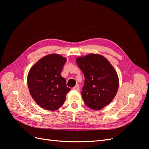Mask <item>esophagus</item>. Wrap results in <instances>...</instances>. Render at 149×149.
Instances as JSON below:
<instances>
[{
  "instance_id": "1",
  "label": "esophagus",
  "mask_w": 149,
  "mask_h": 149,
  "mask_svg": "<svg viewBox=\"0 0 149 149\" xmlns=\"http://www.w3.org/2000/svg\"><path fill=\"white\" fill-rule=\"evenodd\" d=\"M73 90H74V91H79V85L78 84H76L75 86L73 88Z\"/></svg>"
}]
</instances>
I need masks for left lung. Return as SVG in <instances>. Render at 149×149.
<instances>
[{"label": "left lung", "mask_w": 149, "mask_h": 149, "mask_svg": "<svg viewBox=\"0 0 149 149\" xmlns=\"http://www.w3.org/2000/svg\"><path fill=\"white\" fill-rule=\"evenodd\" d=\"M84 76L81 95L88 107L100 110L113 100L119 88V78L114 67L106 58L91 53L76 58Z\"/></svg>", "instance_id": "left-lung-1"}]
</instances>
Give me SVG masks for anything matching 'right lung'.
Here are the masks:
<instances>
[{
    "mask_svg": "<svg viewBox=\"0 0 149 149\" xmlns=\"http://www.w3.org/2000/svg\"><path fill=\"white\" fill-rule=\"evenodd\" d=\"M66 58L49 54L31 68L27 76L30 95L38 105L48 111L57 110L63 104L71 89L61 76Z\"/></svg>",
    "mask_w": 149,
    "mask_h": 149,
    "instance_id": "add662e5",
    "label": "right lung"
}]
</instances>
